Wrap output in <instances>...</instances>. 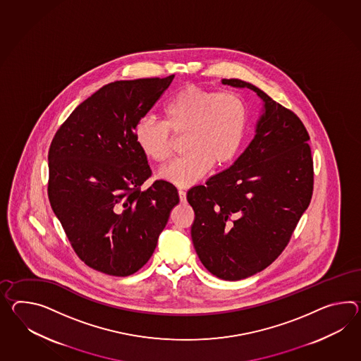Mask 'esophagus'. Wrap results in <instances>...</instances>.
Masks as SVG:
<instances>
[{
	"label": "esophagus",
	"mask_w": 361,
	"mask_h": 361,
	"mask_svg": "<svg viewBox=\"0 0 361 361\" xmlns=\"http://www.w3.org/2000/svg\"><path fill=\"white\" fill-rule=\"evenodd\" d=\"M178 195H180V201L181 202H185L186 201V192H185V189H178Z\"/></svg>",
	"instance_id": "1"
}]
</instances>
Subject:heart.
<instances>
[{"label":"heart","instance_id":"heart-1","mask_svg":"<svg viewBox=\"0 0 361 361\" xmlns=\"http://www.w3.org/2000/svg\"><path fill=\"white\" fill-rule=\"evenodd\" d=\"M163 121L143 117L134 140L143 155L166 164L172 158V135H184L188 154L163 169L160 177L173 184L192 185L212 166L223 167L236 157L247 123L245 102L235 92L186 87L163 106Z\"/></svg>","mask_w":361,"mask_h":361}]
</instances>
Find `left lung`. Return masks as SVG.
Segmentation results:
<instances>
[{"instance_id": "1", "label": "left lung", "mask_w": 361, "mask_h": 361, "mask_svg": "<svg viewBox=\"0 0 361 361\" xmlns=\"http://www.w3.org/2000/svg\"><path fill=\"white\" fill-rule=\"evenodd\" d=\"M264 102L255 140L228 169L188 192L192 238L203 266L223 281L262 271L288 245L313 194L309 134L299 116L240 80Z\"/></svg>"}]
</instances>
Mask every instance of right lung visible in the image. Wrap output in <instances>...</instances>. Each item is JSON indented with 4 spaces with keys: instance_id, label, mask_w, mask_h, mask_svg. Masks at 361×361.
I'll use <instances>...</instances> for the list:
<instances>
[{
    "instance_id": "obj_1",
    "label": "right lung",
    "mask_w": 361,
    "mask_h": 361,
    "mask_svg": "<svg viewBox=\"0 0 361 361\" xmlns=\"http://www.w3.org/2000/svg\"><path fill=\"white\" fill-rule=\"evenodd\" d=\"M166 78L116 80L77 106L53 137L48 197L75 255L112 276L137 273L178 204L177 189L155 180L134 130L169 87Z\"/></svg>"
}]
</instances>
